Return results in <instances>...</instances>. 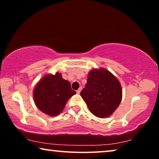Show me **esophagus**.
I'll list each match as a JSON object with an SVG mask.
<instances>
[{"mask_svg":"<svg viewBox=\"0 0 159 159\" xmlns=\"http://www.w3.org/2000/svg\"><path fill=\"white\" fill-rule=\"evenodd\" d=\"M81 90H82V89H81V88L78 89V90H77V94H80V92H81Z\"/></svg>","mask_w":159,"mask_h":159,"instance_id":"obj_1","label":"esophagus"}]
</instances>
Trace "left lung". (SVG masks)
I'll return each mask as SVG.
<instances>
[{
	"label": "left lung",
	"mask_w": 159,
	"mask_h": 159,
	"mask_svg": "<svg viewBox=\"0 0 159 159\" xmlns=\"http://www.w3.org/2000/svg\"><path fill=\"white\" fill-rule=\"evenodd\" d=\"M93 114L99 118L111 115L122 98L120 82L105 69H92L88 74L85 88L80 93Z\"/></svg>",
	"instance_id": "1"
}]
</instances>
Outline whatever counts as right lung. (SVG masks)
Returning <instances> with one entry per match:
<instances>
[{"mask_svg":"<svg viewBox=\"0 0 159 159\" xmlns=\"http://www.w3.org/2000/svg\"><path fill=\"white\" fill-rule=\"evenodd\" d=\"M76 93L70 82L62 78L61 74L48 75L37 84L33 91L34 103L48 116H57L62 111L68 100Z\"/></svg>","mask_w":159,"mask_h":159,"instance_id":"right-lung-1","label":"right lung"}]
</instances>
